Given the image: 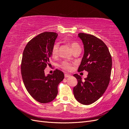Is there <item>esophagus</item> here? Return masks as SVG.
Returning <instances> with one entry per match:
<instances>
[{
  "label": "esophagus",
  "instance_id": "34e87169",
  "mask_svg": "<svg viewBox=\"0 0 129 129\" xmlns=\"http://www.w3.org/2000/svg\"><path fill=\"white\" fill-rule=\"evenodd\" d=\"M70 76H71V75H69V74H64V77L67 78V77H69Z\"/></svg>",
  "mask_w": 129,
  "mask_h": 129
}]
</instances>
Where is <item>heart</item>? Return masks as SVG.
I'll return each mask as SVG.
<instances>
[{"label": "heart", "mask_w": 129, "mask_h": 129, "mask_svg": "<svg viewBox=\"0 0 129 129\" xmlns=\"http://www.w3.org/2000/svg\"><path fill=\"white\" fill-rule=\"evenodd\" d=\"M71 47L73 51L77 48H80L79 44L76 42H72L71 43ZM58 48H59V44H58V43L56 42L54 45L52 50V55L53 57H56L57 56ZM60 67L63 69L66 70V71H70L72 69V64L70 62L65 61L62 62L61 63Z\"/></svg>", "instance_id": "obj_1"}]
</instances>
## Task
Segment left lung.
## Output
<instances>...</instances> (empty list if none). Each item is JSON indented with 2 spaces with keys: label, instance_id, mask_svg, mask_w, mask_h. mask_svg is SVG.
Instances as JSON below:
<instances>
[{
  "label": "left lung",
  "instance_id": "left-lung-1",
  "mask_svg": "<svg viewBox=\"0 0 129 129\" xmlns=\"http://www.w3.org/2000/svg\"><path fill=\"white\" fill-rule=\"evenodd\" d=\"M84 46V55L78 71L88 72L84 80L75 74L77 84L73 88L74 95L80 103L89 105L103 95L110 82L112 58L103 41L91 34H78Z\"/></svg>",
  "mask_w": 129,
  "mask_h": 129
}]
</instances>
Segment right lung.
<instances>
[{"label":"right lung","mask_w":129,"mask_h":129,"mask_svg":"<svg viewBox=\"0 0 129 129\" xmlns=\"http://www.w3.org/2000/svg\"><path fill=\"white\" fill-rule=\"evenodd\" d=\"M58 36L46 32L31 39L22 54L21 73L27 91L41 103L50 102L56 97L57 86L64 79L63 73L56 69L52 75L46 76L44 70L49 64L52 50Z\"/></svg>","instance_id":"right-lung-1"}]
</instances>
